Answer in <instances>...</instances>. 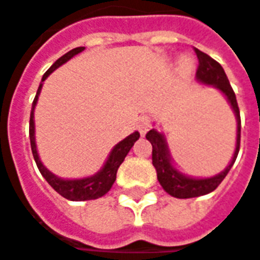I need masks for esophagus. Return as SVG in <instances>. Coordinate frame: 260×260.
Masks as SVG:
<instances>
[{
    "instance_id": "1",
    "label": "esophagus",
    "mask_w": 260,
    "mask_h": 260,
    "mask_svg": "<svg viewBox=\"0 0 260 260\" xmlns=\"http://www.w3.org/2000/svg\"><path fill=\"white\" fill-rule=\"evenodd\" d=\"M137 128H139V132H140V135H142V136H145V135L149 132L150 118L148 117V115H142V117H139V120H137Z\"/></svg>"
}]
</instances>
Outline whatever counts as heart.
<instances>
[{"label": "heart", "instance_id": "1", "mask_svg": "<svg viewBox=\"0 0 260 260\" xmlns=\"http://www.w3.org/2000/svg\"><path fill=\"white\" fill-rule=\"evenodd\" d=\"M181 66H183L184 69H188V67H191V59H190V58H183V59H181Z\"/></svg>", "mask_w": 260, "mask_h": 260}]
</instances>
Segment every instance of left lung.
<instances>
[{"mask_svg": "<svg viewBox=\"0 0 260 260\" xmlns=\"http://www.w3.org/2000/svg\"><path fill=\"white\" fill-rule=\"evenodd\" d=\"M194 52H196L198 59H199V66H198V72H196L198 80L205 83V85L214 86L218 90H221L228 99V102L233 107L234 112H236L237 142H236V150H234L233 159H231V162L228 164V167L222 173L216 174L215 177H209V178H193V177H187V175L178 173L173 167L168 145H167V140H165L162 133L156 132L155 128L149 130L148 135H146V139L149 140L150 145H152V164H153V167L156 170L158 181H159V184L162 186V188L168 194L178 198V199L198 198V196H203V194H208V193L214 191L215 188L221 184V181L225 178V175L231 170L233 164L236 162V158H237L239 150H240V111H239V105H237L236 93H234L233 87L228 82L227 74L224 72V69L221 67V64L216 62L214 58H211L208 54L202 52L196 48H194Z\"/></svg>", "mask_w": 260, "mask_h": 260, "instance_id": "8db88e82", "label": "left lung"}]
</instances>
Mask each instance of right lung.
Returning a JSON list of instances; mask_svg holds the SVG:
<instances>
[{"label":"right lung","mask_w":260,"mask_h":260,"mask_svg":"<svg viewBox=\"0 0 260 260\" xmlns=\"http://www.w3.org/2000/svg\"><path fill=\"white\" fill-rule=\"evenodd\" d=\"M85 48L83 46H79V48H74L72 51H69L67 54H64L61 58H58L49 69L48 72L44 74L42 77V82L45 80L46 77L54 72L55 69H58L59 66H62L64 62H67L69 59L73 58L76 54L82 52ZM41 89H42V83L38 87V92H36V96L33 99L32 104V111H30V123H29V137H30V148H32L33 158H35V162L38 165L41 174L44 175L46 181L49 183V186L54 188L57 193H59L62 198L69 199V201H92V199H98V198H102L105 193L110 191V188L112 187L115 178H117V171H118V167L123 164L124 158L127 156L128 150L133 148L135 142L140 137L139 132H135L133 135L127 136L124 140H121L120 143H117L114 146V149L111 150L110 156L107 159L105 165L102 167V170H99L95 175H90V177H86V178H80V180H62L55 174H52L51 171H48L44 164L41 162L39 159V155H38V150H36V142H35V120H33V111L36 107V102H38V96L41 93Z\"/></svg>","instance_id":"obj_1"}]
</instances>
